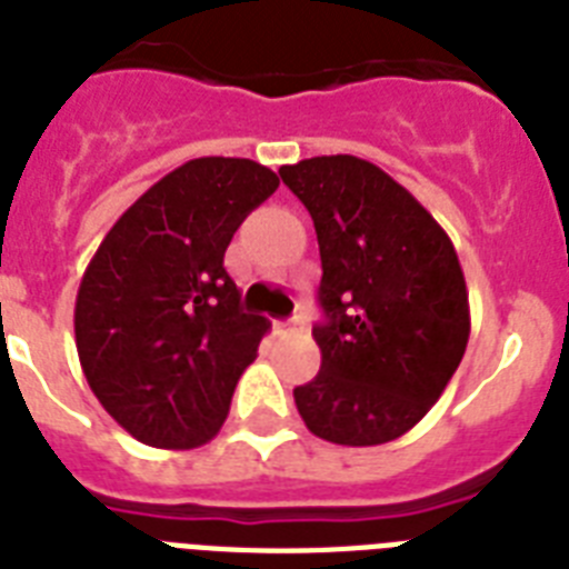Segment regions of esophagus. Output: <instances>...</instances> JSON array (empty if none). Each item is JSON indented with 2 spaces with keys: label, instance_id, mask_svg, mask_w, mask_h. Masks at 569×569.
Segmentation results:
<instances>
[{
  "label": "esophagus",
  "instance_id": "34e87169",
  "mask_svg": "<svg viewBox=\"0 0 569 569\" xmlns=\"http://www.w3.org/2000/svg\"><path fill=\"white\" fill-rule=\"evenodd\" d=\"M286 327H289V330H300V327H307V316H292L289 318V321H286Z\"/></svg>",
  "mask_w": 569,
  "mask_h": 569
}]
</instances>
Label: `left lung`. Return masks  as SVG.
Segmentation results:
<instances>
[{"instance_id": "1", "label": "left lung", "mask_w": 569, "mask_h": 569, "mask_svg": "<svg viewBox=\"0 0 569 569\" xmlns=\"http://www.w3.org/2000/svg\"><path fill=\"white\" fill-rule=\"evenodd\" d=\"M321 251L316 380L295 389L312 436L395 441L432 409L470 336L468 286L445 228L380 166L353 154L280 166Z\"/></svg>"}]
</instances>
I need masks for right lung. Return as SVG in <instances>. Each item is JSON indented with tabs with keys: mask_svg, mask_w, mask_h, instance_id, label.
Here are the masks:
<instances>
[{
	"mask_svg": "<svg viewBox=\"0 0 569 569\" xmlns=\"http://www.w3.org/2000/svg\"><path fill=\"white\" fill-rule=\"evenodd\" d=\"M280 187L244 157H198L142 192L87 266L76 345L92 395L124 432L163 450L207 445L269 330L239 309L224 251Z\"/></svg>",
	"mask_w": 569,
	"mask_h": 569,
	"instance_id": "1",
	"label": "right lung"
}]
</instances>
